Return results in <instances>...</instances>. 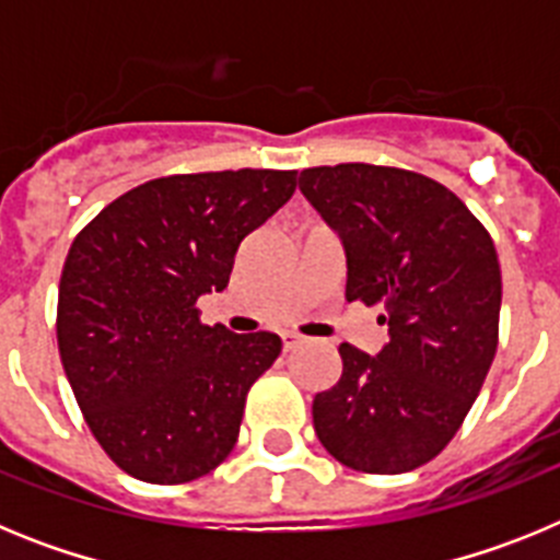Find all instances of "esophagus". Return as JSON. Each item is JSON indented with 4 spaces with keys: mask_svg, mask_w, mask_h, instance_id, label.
<instances>
[{
    "mask_svg": "<svg viewBox=\"0 0 560 560\" xmlns=\"http://www.w3.org/2000/svg\"><path fill=\"white\" fill-rule=\"evenodd\" d=\"M296 345H303V336L294 334V330H285V334H283V350H294Z\"/></svg>",
    "mask_w": 560,
    "mask_h": 560,
    "instance_id": "34e87169",
    "label": "esophagus"
}]
</instances>
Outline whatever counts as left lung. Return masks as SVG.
Segmentation results:
<instances>
[{
  "label": "left lung",
  "mask_w": 560,
  "mask_h": 560,
  "mask_svg": "<svg viewBox=\"0 0 560 560\" xmlns=\"http://www.w3.org/2000/svg\"><path fill=\"white\" fill-rule=\"evenodd\" d=\"M300 190L339 232L348 303L381 305L378 355L339 345L314 398L316 438L353 471L404 474L452 443L499 345L497 246L448 187L404 167H305Z\"/></svg>",
  "instance_id": "1"
}]
</instances>
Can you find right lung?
Listing matches in <instances>:
<instances>
[{"label":"right lung","instance_id":"add662e5","mask_svg":"<svg viewBox=\"0 0 560 560\" xmlns=\"http://www.w3.org/2000/svg\"><path fill=\"white\" fill-rule=\"evenodd\" d=\"M296 187V171L176 173L122 192L69 246L58 353L86 427L122 471L182 485L235 448L246 393L280 355L269 330L205 325L235 252Z\"/></svg>","mask_w":560,"mask_h":560}]
</instances>
